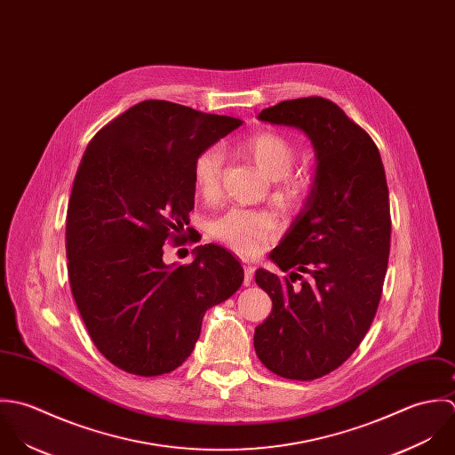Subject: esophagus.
Segmentation results:
<instances>
[{
  "label": "esophagus",
  "instance_id": "1",
  "mask_svg": "<svg viewBox=\"0 0 455 455\" xmlns=\"http://www.w3.org/2000/svg\"><path fill=\"white\" fill-rule=\"evenodd\" d=\"M253 274L255 267L251 264H244V286H250L253 283Z\"/></svg>",
  "mask_w": 455,
  "mask_h": 455
}]
</instances>
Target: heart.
<instances>
[{"label": "heart", "mask_w": 455, "mask_h": 455, "mask_svg": "<svg viewBox=\"0 0 455 455\" xmlns=\"http://www.w3.org/2000/svg\"><path fill=\"white\" fill-rule=\"evenodd\" d=\"M243 151L273 180L281 184V193L293 196L297 180L288 174L295 164V146L274 132L255 133L241 142ZM225 153L220 146H207L193 162V184L196 191L211 198L218 193ZM279 232L277 218L269 211L232 207L211 223V234L244 257L262 253Z\"/></svg>", "instance_id": "heart-1"}]
</instances>
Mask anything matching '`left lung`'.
I'll use <instances>...</instances> for the list:
<instances>
[{
  "label": "left lung",
  "mask_w": 455,
  "mask_h": 455,
  "mask_svg": "<svg viewBox=\"0 0 455 455\" xmlns=\"http://www.w3.org/2000/svg\"><path fill=\"white\" fill-rule=\"evenodd\" d=\"M259 119L302 130L316 172L304 207L269 255L290 274L255 273L273 311L255 329L253 345L277 376L316 379L357 350L379 304L390 251L385 171L372 139L327 98L284 100Z\"/></svg>",
  "instance_id": "obj_1"
}]
</instances>
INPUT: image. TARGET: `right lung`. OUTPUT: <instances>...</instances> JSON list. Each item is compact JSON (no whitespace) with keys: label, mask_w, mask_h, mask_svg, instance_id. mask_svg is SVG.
Here are the masks:
<instances>
[{"label":"right lung","mask_w":455,"mask_h":455,"mask_svg":"<svg viewBox=\"0 0 455 455\" xmlns=\"http://www.w3.org/2000/svg\"><path fill=\"white\" fill-rule=\"evenodd\" d=\"M241 124L146 100L105 124L81 160L67 211L70 288L94 347L130 374L180 367L205 311L244 279L216 244L196 246L191 264L164 262L165 241H180L189 223L196 155Z\"/></svg>","instance_id":"add662e5"}]
</instances>
